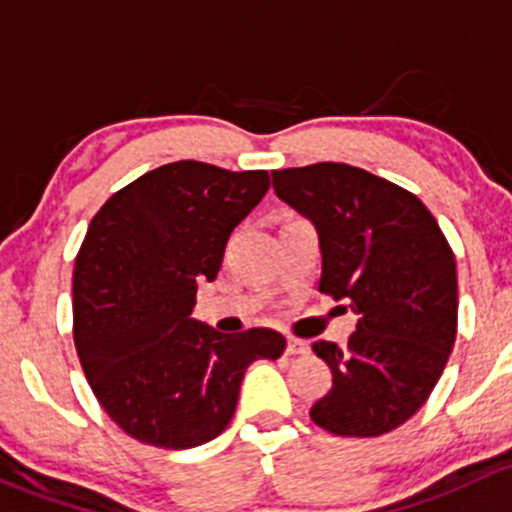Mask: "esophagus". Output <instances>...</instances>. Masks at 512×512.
Wrapping results in <instances>:
<instances>
[{"instance_id":"esophagus-1","label":"esophagus","mask_w":512,"mask_h":512,"mask_svg":"<svg viewBox=\"0 0 512 512\" xmlns=\"http://www.w3.org/2000/svg\"><path fill=\"white\" fill-rule=\"evenodd\" d=\"M286 352H288V355H305V352H308V342L295 340V337H288Z\"/></svg>"}]
</instances>
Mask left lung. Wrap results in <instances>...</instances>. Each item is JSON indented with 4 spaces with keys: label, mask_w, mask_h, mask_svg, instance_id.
Returning a JSON list of instances; mask_svg holds the SVG:
<instances>
[{
    "label": "left lung",
    "mask_w": 512,
    "mask_h": 512,
    "mask_svg": "<svg viewBox=\"0 0 512 512\" xmlns=\"http://www.w3.org/2000/svg\"><path fill=\"white\" fill-rule=\"evenodd\" d=\"M273 189L318 229L320 293L360 315L345 347L318 340L333 387L310 419L382 436L424 407L456 342V258L416 194L345 162L273 170Z\"/></svg>",
    "instance_id": "8db88e82"
}]
</instances>
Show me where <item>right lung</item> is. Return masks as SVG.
<instances>
[{
	"mask_svg": "<svg viewBox=\"0 0 512 512\" xmlns=\"http://www.w3.org/2000/svg\"><path fill=\"white\" fill-rule=\"evenodd\" d=\"M266 170L179 160L130 182L93 217L73 268V342L105 414L157 449L217 439L254 360L286 337L221 335L192 318L231 231L268 192Z\"/></svg>",
	"mask_w": 512,
	"mask_h": 512,
	"instance_id": "right-lung-1",
	"label": "right lung"
}]
</instances>
